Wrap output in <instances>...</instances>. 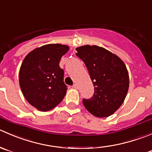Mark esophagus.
I'll return each mask as SVG.
<instances>
[{"mask_svg":"<svg viewBox=\"0 0 152 152\" xmlns=\"http://www.w3.org/2000/svg\"><path fill=\"white\" fill-rule=\"evenodd\" d=\"M72 88H75V89H77V88H78V86H77V85L76 83L73 84V86H72Z\"/></svg>","mask_w":152,"mask_h":152,"instance_id":"34e87169","label":"esophagus"}]
</instances>
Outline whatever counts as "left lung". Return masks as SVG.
<instances>
[{
    "label": "left lung",
    "mask_w": 152,
    "mask_h": 152,
    "mask_svg": "<svg viewBox=\"0 0 152 152\" xmlns=\"http://www.w3.org/2000/svg\"><path fill=\"white\" fill-rule=\"evenodd\" d=\"M76 50V55L86 66L94 86L92 97L83 100L84 106L97 118L113 115L123 104L129 90L125 64L116 55L95 45H85Z\"/></svg>",
    "instance_id": "8db88e82"
}]
</instances>
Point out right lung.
I'll return each mask as SVG.
<instances>
[{
	"label": "right lung",
	"mask_w": 152,
	"mask_h": 152,
	"mask_svg": "<svg viewBox=\"0 0 152 152\" xmlns=\"http://www.w3.org/2000/svg\"><path fill=\"white\" fill-rule=\"evenodd\" d=\"M69 49L60 43L44 45L30 52L23 60L19 83L26 100L37 110H51L64 99L67 87L59 64Z\"/></svg>",
	"instance_id": "right-lung-1"
}]
</instances>
